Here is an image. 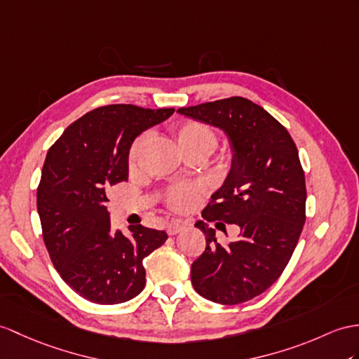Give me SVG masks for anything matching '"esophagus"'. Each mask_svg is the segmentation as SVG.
I'll return each mask as SVG.
<instances>
[{"label":"esophagus","instance_id":"esophagus-1","mask_svg":"<svg viewBox=\"0 0 359 359\" xmlns=\"http://www.w3.org/2000/svg\"><path fill=\"white\" fill-rule=\"evenodd\" d=\"M186 225H187V222H182V221H170V222L168 224V234H170V236L177 234V233H180L182 229H184Z\"/></svg>","mask_w":359,"mask_h":359}]
</instances>
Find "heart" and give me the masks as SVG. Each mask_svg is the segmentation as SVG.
<instances>
[{
    "label": "heart",
    "mask_w": 359,
    "mask_h": 359,
    "mask_svg": "<svg viewBox=\"0 0 359 359\" xmlns=\"http://www.w3.org/2000/svg\"><path fill=\"white\" fill-rule=\"evenodd\" d=\"M170 133L184 156L194 154L205 156L215 149L217 143V135L215 129L204 123V121H181V123L172 126ZM146 140L147 135L142 134L133 143V146H130L128 155L129 168H135ZM201 194H203V187L199 184H175L165 191V203H168L170 208L177 210V212H187V210L196 205Z\"/></svg>",
    "instance_id": "obj_1"
}]
</instances>
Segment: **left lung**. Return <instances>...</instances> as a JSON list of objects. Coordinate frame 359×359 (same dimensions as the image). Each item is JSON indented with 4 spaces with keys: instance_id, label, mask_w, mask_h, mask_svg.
I'll return each instance as SVG.
<instances>
[{
    "instance_id": "8db88e82",
    "label": "left lung",
    "mask_w": 359,
    "mask_h": 359,
    "mask_svg": "<svg viewBox=\"0 0 359 359\" xmlns=\"http://www.w3.org/2000/svg\"><path fill=\"white\" fill-rule=\"evenodd\" d=\"M178 112L219 128L229 137L231 169L203 217L241 229L238 239L221 245L207 222L195 224L205 234V250L191 264V285L215 303L248 302L280 277L302 234L306 182L299 151L286 128L245 97Z\"/></svg>"
}]
</instances>
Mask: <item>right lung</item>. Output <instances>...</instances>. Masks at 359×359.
<instances>
[{
  "mask_svg": "<svg viewBox=\"0 0 359 359\" xmlns=\"http://www.w3.org/2000/svg\"><path fill=\"white\" fill-rule=\"evenodd\" d=\"M173 108L107 104L69 125L50 147L36 194L42 238L64 282L83 299L117 304L146 285L143 259L161 247L165 231L130 226L111 233L108 191L128 181L130 144Z\"/></svg>",
  "mask_w": 359,
  "mask_h": 359,
  "instance_id": "right-lung-1",
  "label": "right lung"
}]
</instances>
